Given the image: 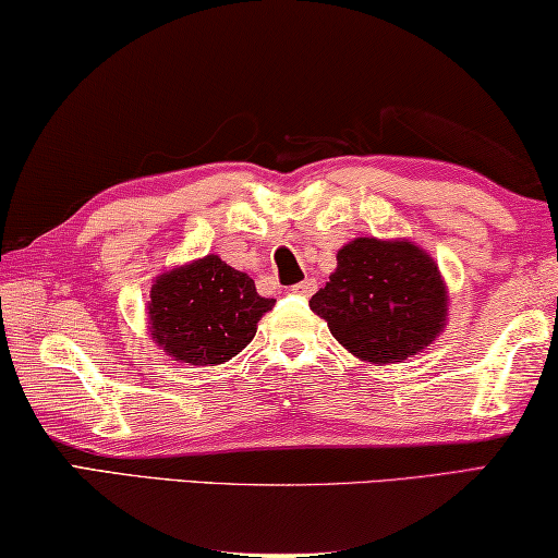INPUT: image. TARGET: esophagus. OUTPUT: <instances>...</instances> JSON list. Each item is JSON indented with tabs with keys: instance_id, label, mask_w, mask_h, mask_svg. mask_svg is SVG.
I'll return each instance as SVG.
<instances>
[{
	"instance_id": "obj_1",
	"label": "esophagus",
	"mask_w": 558,
	"mask_h": 558,
	"mask_svg": "<svg viewBox=\"0 0 558 558\" xmlns=\"http://www.w3.org/2000/svg\"><path fill=\"white\" fill-rule=\"evenodd\" d=\"M291 291H294V294H299V296H312L314 291H316V279L299 281V284L291 287Z\"/></svg>"
}]
</instances>
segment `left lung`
I'll list each match as a JSON object with an SVG mask.
<instances>
[{"label":"left lung","mask_w":558,"mask_h":558,"mask_svg":"<svg viewBox=\"0 0 558 558\" xmlns=\"http://www.w3.org/2000/svg\"><path fill=\"white\" fill-rule=\"evenodd\" d=\"M328 331L363 363H403L447 326V284L423 246L355 236L336 254L326 287L308 301Z\"/></svg>","instance_id":"8db88e82"}]
</instances>
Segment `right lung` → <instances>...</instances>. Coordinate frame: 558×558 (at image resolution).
I'll return each mask as SVG.
<instances>
[{
  "instance_id": "right-lung-1",
  "label": "right lung",
  "mask_w": 558,
  "mask_h": 558,
  "mask_svg": "<svg viewBox=\"0 0 558 558\" xmlns=\"http://www.w3.org/2000/svg\"><path fill=\"white\" fill-rule=\"evenodd\" d=\"M271 306L252 277L207 254L158 274L145 314L150 339L172 361L219 365L246 349Z\"/></svg>"
}]
</instances>
